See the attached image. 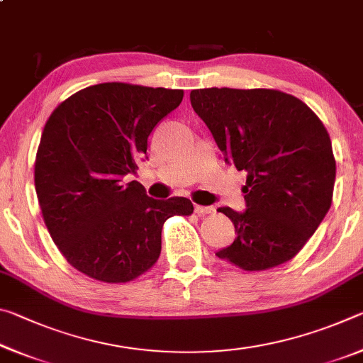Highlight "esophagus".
Segmentation results:
<instances>
[{
  "mask_svg": "<svg viewBox=\"0 0 363 363\" xmlns=\"http://www.w3.org/2000/svg\"><path fill=\"white\" fill-rule=\"evenodd\" d=\"M214 208L213 206H201V205H195V213L199 214V216H205V214H213Z\"/></svg>",
  "mask_w": 363,
  "mask_h": 363,
  "instance_id": "esophagus-1",
  "label": "esophagus"
}]
</instances>
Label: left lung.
Here are the masks:
<instances>
[{"label": "left lung", "instance_id": "left-lung-1", "mask_svg": "<svg viewBox=\"0 0 363 363\" xmlns=\"http://www.w3.org/2000/svg\"><path fill=\"white\" fill-rule=\"evenodd\" d=\"M190 104L225 163L247 171V210H218L237 237L216 256L250 272L290 261L333 199L336 162L323 123L298 97L275 89H194Z\"/></svg>", "mask_w": 363, "mask_h": 363}]
</instances>
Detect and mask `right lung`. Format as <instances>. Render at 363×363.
Returning a JSON list of instances; mask_svg holds the SVG:
<instances>
[{"mask_svg": "<svg viewBox=\"0 0 363 363\" xmlns=\"http://www.w3.org/2000/svg\"><path fill=\"white\" fill-rule=\"evenodd\" d=\"M182 89L101 83L59 104L41 134L35 189L43 219L67 262L106 284L138 279L157 262L164 220L189 216L184 196L155 200L138 181L153 128Z\"/></svg>", "mask_w": 363, "mask_h": 363, "instance_id": "add662e5", "label": "right lung"}]
</instances>
